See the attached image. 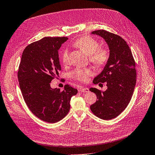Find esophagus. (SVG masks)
<instances>
[{
	"mask_svg": "<svg viewBox=\"0 0 155 155\" xmlns=\"http://www.w3.org/2000/svg\"><path fill=\"white\" fill-rule=\"evenodd\" d=\"M80 92H83V93H87V92H89V89L88 88H84V87H82L81 88H79V91Z\"/></svg>",
	"mask_w": 155,
	"mask_h": 155,
	"instance_id": "esophagus-1",
	"label": "esophagus"
}]
</instances>
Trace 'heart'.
I'll return each instance as SVG.
<instances>
[{
	"mask_svg": "<svg viewBox=\"0 0 155 155\" xmlns=\"http://www.w3.org/2000/svg\"><path fill=\"white\" fill-rule=\"evenodd\" d=\"M73 45L75 47L81 50L88 55L91 62L97 67H104L109 59V51L106 48H100L99 43L91 37H82L75 41ZM60 59L63 64L67 63L68 60L67 48L63 50ZM92 74L93 70L91 68H76L70 72V75L74 79L85 82L88 80V77Z\"/></svg>",
	"mask_w": 155,
	"mask_h": 155,
	"instance_id": "obj_1",
	"label": "heart"
}]
</instances>
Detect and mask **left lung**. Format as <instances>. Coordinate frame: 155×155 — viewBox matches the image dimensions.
<instances>
[{
    "label": "left lung",
    "mask_w": 155,
    "mask_h": 155,
    "mask_svg": "<svg viewBox=\"0 0 155 155\" xmlns=\"http://www.w3.org/2000/svg\"><path fill=\"white\" fill-rule=\"evenodd\" d=\"M92 34L104 39L110 51L104 70L93 80L94 84L106 82L107 89L104 92L89 89L97 99L91 105V110L98 118L111 120L125 109L133 96L137 81L135 61L129 46L120 36L104 30Z\"/></svg>",
    "instance_id": "1"
}]
</instances>
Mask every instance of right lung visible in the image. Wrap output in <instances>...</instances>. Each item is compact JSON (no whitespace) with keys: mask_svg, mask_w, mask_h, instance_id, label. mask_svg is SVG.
<instances>
[{"mask_svg":"<svg viewBox=\"0 0 155 155\" xmlns=\"http://www.w3.org/2000/svg\"><path fill=\"white\" fill-rule=\"evenodd\" d=\"M67 39L44 37L28 45L18 67V80L26 104L35 116L48 123H56L66 116L71 97L78 93L68 85L63 91L50 87L61 70L58 50Z\"/></svg>","mask_w":155,"mask_h":155,"instance_id":"1","label":"right lung"}]
</instances>
